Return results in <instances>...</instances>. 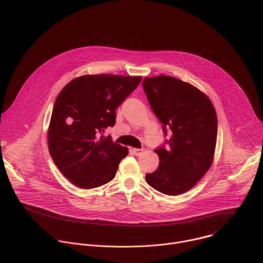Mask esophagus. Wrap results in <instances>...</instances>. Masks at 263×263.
<instances>
[{"mask_svg": "<svg viewBox=\"0 0 263 263\" xmlns=\"http://www.w3.org/2000/svg\"><path fill=\"white\" fill-rule=\"evenodd\" d=\"M132 152H133V154H134V155H136V156H139V155L143 154V152H144V149H133V150H132Z\"/></svg>", "mask_w": 263, "mask_h": 263, "instance_id": "esophagus-1", "label": "esophagus"}]
</instances>
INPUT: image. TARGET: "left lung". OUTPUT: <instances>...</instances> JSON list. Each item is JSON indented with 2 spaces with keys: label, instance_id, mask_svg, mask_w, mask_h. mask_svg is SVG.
I'll return each instance as SVG.
<instances>
[{
  "label": "left lung",
  "instance_id": "1",
  "mask_svg": "<svg viewBox=\"0 0 263 263\" xmlns=\"http://www.w3.org/2000/svg\"><path fill=\"white\" fill-rule=\"evenodd\" d=\"M151 108L163 123L164 136L172 131L168 148L156 150L160 164L146 175L147 183L166 195L193 187L210 168L217 142V114L209 98L194 86L170 76L143 80Z\"/></svg>",
  "mask_w": 263,
  "mask_h": 263
}]
</instances>
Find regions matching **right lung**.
Here are the masks:
<instances>
[{"label":"right lung","mask_w":263,"mask_h":263,"mask_svg":"<svg viewBox=\"0 0 263 263\" xmlns=\"http://www.w3.org/2000/svg\"><path fill=\"white\" fill-rule=\"evenodd\" d=\"M142 77L81 76L55 100L48 128V148L59 171L84 189L112 180L128 149L101 133L115 124L116 108L137 88Z\"/></svg>","instance_id":"right-lung-1"}]
</instances>
